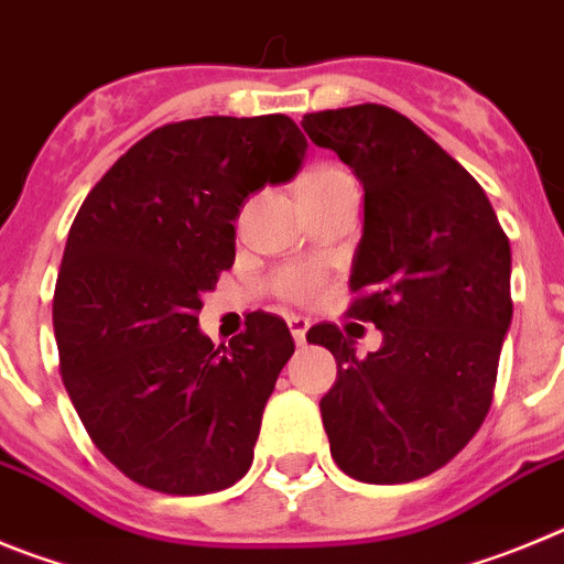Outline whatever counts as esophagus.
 I'll use <instances>...</instances> for the list:
<instances>
[{
	"instance_id": "esophagus-1",
	"label": "esophagus",
	"mask_w": 564,
	"mask_h": 564,
	"mask_svg": "<svg viewBox=\"0 0 564 564\" xmlns=\"http://www.w3.org/2000/svg\"><path fill=\"white\" fill-rule=\"evenodd\" d=\"M288 327H291L293 341H296V344H305L307 327H311V322H307L305 316H288Z\"/></svg>"
}]
</instances>
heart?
<instances>
[{"label": "heart", "mask_w": 564, "mask_h": 564, "mask_svg": "<svg viewBox=\"0 0 564 564\" xmlns=\"http://www.w3.org/2000/svg\"><path fill=\"white\" fill-rule=\"evenodd\" d=\"M338 186H356L352 174L341 166H333V163H318V166L307 169L302 174L299 197ZM318 288H322V271L311 265H288L273 276V291H276V296L288 299V302H311Z\"/></svg>", "instance_id": "b5f03b06"}]
</instances>
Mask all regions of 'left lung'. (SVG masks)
I'll return each instance as SVG.
<instances>
[{
	"label": "left lung",
	"instance_id": "obj_1",
	"mask_svg": "<svg viewBox=\"0 0 564 564\" xmlns=\"http://www.w3.org/2000/svg\"><path fill=\"white\" fill-rule=\"evenodd\" d=\"M364 186L347 316L383 333L356 356L336 325L307 341L338 364L322 398L330 455L361 482H412L452 460L486 421L511 327V246L480 183L430 134L381 104L302 118Z\"/></svg>",
	"mask_w": 564,
	"mask_h": 564
}]
</instances>
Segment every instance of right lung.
Instances as JSON below:
<instances>
[{"mask_svg": "<svg viewBox=\"0 0 564 564\" xmlns=\"http://www.w3.org/2000/svg\"><path fill=\"white\" fill-rule=\"evenodd\" d=\"M305 149L288 115L166 123L78 208L53 296L62 378L93 443L138 486L208 495L251 468L291 330L257 311L214 347L197 313L234 265L239 208L291 181Z\"/></svg>", "mask_w": 564, "mask_h": 564, "instance_id": "1", "label": "right lung"}]
</instances>
